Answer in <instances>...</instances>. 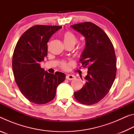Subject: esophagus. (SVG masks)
<instances>
[{
	"label": "esophagus",
	"mask_w": 134,
	"mask_h": 134,
	"mask_svg": "<svg viewBox=\"0 0 134 134\" xmlns=\"http://www.w3.org/2000/svg\"><path fill=\"white\" fill-rule=\"evenodd\" d=\"M65 79H66L67 80H74V79H75V76L73 75H71V74H68L67 76H66V77H65Z\"/></svg>",
	"instance_id": "esophagus-1"
}]
</instances>
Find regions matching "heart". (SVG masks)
<instances>
[{
  "mask_svg": "<svg viewBox=\"0 0 134 134\" xmlns=\"http://www.w3.org/2000/svg\"><path fill=\"white\" fill-rule=\"evenodd\" d=\"M63 38L65 45H72L74 46L77 42V38L76 36L70 31H67L64 32L63 35ZM61 67L63 69L66 70L68 68V64L65 62H63L61 64Z\"/></svg>",
  "mask_w": 134,
  "mask_h": 134,
  "instance_id": "b5f03b06",
  "label": "heart"
}]
</instances>
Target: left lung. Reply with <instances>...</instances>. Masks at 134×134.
Returning a JSON list of instances; mask_svg holds the SVG:
<instances>
[{"mask_svg":"<svg viewBox=\"0 0 134 134\" xmlns=\"http://www.w3.org/2000/svg\"><path fill=\"white\" fill-rule=\"evenodd\" d=\"M71 27L85 37L86 46L80 61L88 70L85 85L74 93V97L82 104L93 105L108 94L114 82L116 74L114 48L106 34L92 22Z\"/></svg>","mask_w":134,"mask_h":134,"instance_id":"1","label":"left lung"}]
</instances>
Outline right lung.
I'll return each instance as SVG.
<instances>
[{
	"label": "right lung",
	"mask_w": 134,
	"mask_h": 134,
	"mask_svg": "<svg viewBox=\"0 0 134 134\" xmlns=\"http://www.w3.org/2000/svg\"><path fill=\"white\" fill-rule=\"evenodd\" d=\"M60 26L37 25L28 29L18 40L13 52L12 70L16 83L25 98L36 104H45L55 96L57 86L65 74L49 73L40 62L47 55L49 38Z\"/></svg>",
	"instance_id": "add662e5"
}]
</instances>
